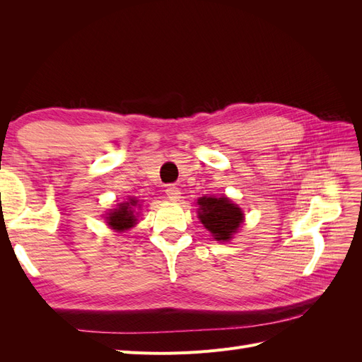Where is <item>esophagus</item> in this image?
<instances>
[{
    "label": "esophagus",
    "instance_id": "obj_1",
    "mask_svg": "<svg viewBox=\"0 0 362 362\" xmlns=\"http://www.w3.org/2000/svg\"><path fill=\"white\" fill-rule=\"evenodd\" d=\"M168 199L170 201H180L181 199V190L177 187V185H169L166 189Z\"/></svg>",
    "mask_w": 362,
    "mask_h": 362
}]
</instances>
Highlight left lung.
<instances>
[{"mask_svg":"<svg viewBox=\"0 0 362 362\" xmlns=\"http://www.w3.org/2000/svg\"><path fill=\"white\" fill-rule=\"evenodd\" d=\"M198 214L202 225L213 234L217 242H226L237 233L243 222V213L228 198H201Z\"/></svg>","mask_w":362,"mask_h":362,"instance_id":"1","label":"left lung"}]
</instances>
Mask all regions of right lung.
<instances>
[{"label":"right lung","mask_w":362,"mask_h":362,"mask_svg":"<svg viewBox=\"0 0 362 362\" xmlns=\"http://www.w3.org/2000/svg\"><path fill=\"white\" fill-rule=\"evenodd\" d=\"M136 205H137V201L134 199H131L129 202H125V204H120L119 208H116L113 213L108 214L107 223L113 229H116V231H125V229L134 226L137 218L134 216L133 206Z\"/></svg>","instance_id":"right-lung-1"}]
</instances>
